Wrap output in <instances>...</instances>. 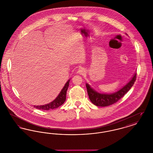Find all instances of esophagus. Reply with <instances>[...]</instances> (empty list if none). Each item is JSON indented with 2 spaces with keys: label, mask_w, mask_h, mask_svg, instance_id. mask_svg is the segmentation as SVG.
I'll return each instance as SVG.
<instances>
[{
  "label": "esophagus",
  "mask_w": 153,
  "mask_h": 153,
  "mask_svg": "<svg viewBox=\"0 0 153 153\" xmlns=\"http://www.w3.org/2000/svg\"><path fill=\"white\" fill-rule=\"evenodd\" d=\"M84 72H85V70L83 68H80L77 70V73H79V74H82Z\"/></svg>",
  "instance_id": "34e87169"
}]
</instances>
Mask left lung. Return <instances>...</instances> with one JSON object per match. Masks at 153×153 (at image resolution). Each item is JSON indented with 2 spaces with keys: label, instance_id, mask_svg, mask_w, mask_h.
<instances>
[{
  "label": "left lung",
  "instance_id": "1",
  "mask_svg": "<svg viewBox=\"0 0 153 153\" xmlns=\"http://www.w3.org/2000/svg\"><path fill=\"white\" fill-rule=\"evenodd\" d=\"M137 77V72L134 74L130 80L123 87L117 92L112 94H101L86 83L89 98L94 105L99 107H106L112 105L119 100L133 86Z\"/></svg>",
  "mask_w": 153,
  "mask_h": 153
}]
</instances>
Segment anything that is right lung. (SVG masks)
Instances as JSON below:
<instances>
[{"label":"right lung","instance_id":"1","mask_svg":"<svg viewBox=\"0 0 153 153\" xmlns=\"http://www.w3.org/2000/svg\"><path fill=\"white\" fill-rule=\"evenodd\" d=\"M70 80L66 82L64 87L61 89V92L58 94L57 97L53 101L48 104L41 105H34V107L37 109H42V110H50V109H55L62 105L66 100V91L69 85Z\"/></svg>","mask_w":153,"mask_h":153}]
</instances>
